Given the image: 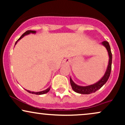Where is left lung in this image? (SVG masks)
Returning a JSON list of instances; mask_svg holds the SVG:
<instances>
[{"mask_svg":"<svg viewBox=\"0 0 125 125\" xmlns=\"http://www.w3.org/2000/svg\"><path fill=\"white\" fill-rule=\"evenodd\" d=\"M102 44L106 48L107 52H108L109 57V63L107 66L106 71L105 73L104 76L102 77L101 79L99 81L97 82L96 83L94 84H91V85L87 86H79L74 83V82L72 81L71 77L70 78V82H71V86L72 87V89L74 90L75 92L78 93V94H88L92 93L95 92L97 90L101 88L106 82L108 80L109 77L110 76V72L112 69V54L111 51H110V45L109 44L108 42L104 41L102 42Z\"/></svg>","mask_w":125,"mask_h":125,"instance_id":"8db88e82","label":"left lung"}]
</instances>
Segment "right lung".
<instances>
[{"label": "right lung", "mask_w": 125, "mask_h": 125, "mask_svg": "<svg viewBox=\"0 0 125 125\" xmlns=\"http://www.w3.org/2000/svg\"><path fill=\"white\" fill-rule=\"evenodd\" d=\"M36 31H26V32L24 33L23 34V35H21V37H20V38L19 39L18 41L16 42L15 44H16L17 43H18V42L19 41L20 39H21V38H23V37L27 35H29V34H30V33H36ZM50 89H51V87H49V88L47 89H46V90H43V91H41V92H31V91H30V90H26V89H25V90H26V91H28L29 93H30V94H46V93H48V92L50 90Z\"/></svg>", "instance_id": "1"}]
</instances>
